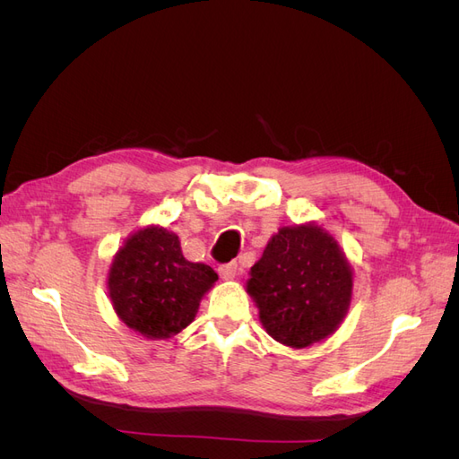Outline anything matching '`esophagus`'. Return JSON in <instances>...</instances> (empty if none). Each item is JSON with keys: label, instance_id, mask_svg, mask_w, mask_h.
<instances>
[{"label": "esophagus", "instance_id": "esophagus-1", "mask_svg": "<svg viewBox=\"0 0 459 459\" xmlns=\"http://www.w3.org/2000/svg\"><path fill=\"white\" fill-rule=\"evenodd\" d=\"M218 272H220V277H221V280L230 281V280H235V277L239 275V266H238V262L221 264V266L218 268Z\"/></svg>", "mask_w": 459, "mask_h": 459}]
</instances>
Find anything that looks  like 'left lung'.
<instances>
[{
	"instance_id": "8db88e82",
	"label": "left lung",
	"mask_w": 459,
	"mask_h": 459,
	"mask_svg": "<svg viewBox=\"0 0 459 459\" xmlns=\"http://www.w3.org/2000/svg\"><path fill=\"white\" fill-rule=\"evenodd\" d=\"M349 258L316 221L283 226L251 268L247 293L268 335L307 349L337 331L352 300Z\"/></svg>"
}]
</instances>
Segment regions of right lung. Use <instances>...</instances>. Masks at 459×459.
<instances>
[{
    "mask_svg": "<svg viewBox=\"0 0 459 459\" xmlns=\"http://www.w3.org/2000/svg\"><path fill=\"white\" fill-rule=\"evenodd\" d=\"M216 280L211 266L184 258L174 231L145 226L118 248L107 287L122 324L145 339L164 341L195 319Z\"/></svg>",
    "mask_w": 459,
    "mask_h": 459,
    "instance_id": "add662e5",
    "label": "right lung"
}]
</instances>
